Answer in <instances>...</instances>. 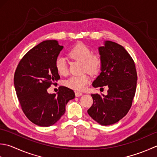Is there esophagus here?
Masks as SVG:
<instances>
[{"label": "esophagus", "instance_id": "obj_1", "mask_svg": "<svg viewBox=\"0 0 157 157\" xmlns=\"http://www.w3.org/2000/svg\"><path fill=\"white\" fill-rule=\"evenodd\" d=\"M82 95V94L81 92H80V91H76L75 92V95H76V97H79V96H81V95Z\"/></svg>", "mask_w": 157, "mask_h": 157}]
</instances>
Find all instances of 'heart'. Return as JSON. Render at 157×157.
<instances>
[{"mask_svg":"<svg viewBox=\"0 0 157 157\" xmlns=\"http://www.w3.org/2000/svg\"><path fill=\"white\" fill-rule=\"evenodd\" d=\"M68 56L72 59L82 62V68L85 71L91 74H97L100 71L102 64L101 56L98 53H92L89 46L84 43L76 44L68 52ZM55 67L61 76H66L68 74V68L66 59L62 57H57ZM91 81L87 75L72 76L64 81L67 87L74 90H83Z\"/></svg>","mask_w":157,"mask_h":157,"instance_id":"b5f03b06","label":"heart"}]
</instances>
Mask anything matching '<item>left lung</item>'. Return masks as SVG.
Listing matches in <instances>:
<instances>
[{"instance_id": "obj_1", "label": "left lung", "mask_w": 157, "mask_h": 157, "mask_svg": "<svg viewBox=\"0 0 157 157\" xmlns=\"http://www.w3.org/2000/svg\"><path fill=\"white\" fill-rule=\"evenodd\" d=\"M99 52L101 72L93 86H107L108 94H91L94 103L87 113L97 123L105 126L117 123L129 112L135 96L137 76L134 61L123 46L106 40L99 47Z\"/></svg>"}]
</instances>
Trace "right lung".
<instances>
[{"label":"right lung","mask_w":157,"mask_h":157,"mask_svg":"<svg viewBox=\"0 0 157 157\" xmlns=\"http://www.w3.org/2000/svg\"><path fill=\"white\" fill-rule=\"evenodd\" d=\"M62 49L57 40L43 41L22 57L15 70L14 86L21 109L38 126L55 124L65 113L67 103L75 97L73 90L63 86L57 94L47 90L60 78L55 62Z\"/></svg>","instance_id":"add662e5"}]
</instances>
